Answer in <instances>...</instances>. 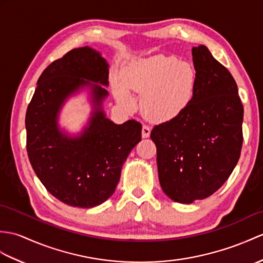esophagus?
<instances>
[{
    "label": "esophagus",
    "instance_id": "obj_1",
    "mask_svg": "<svg viewBox=\"0 0 263 263\" xmlns=\"http://www.w3.org/2000/svg\"><path fill=\"white\" fill-rule=\"evenodd\" d=\"M150 133H151L150 126L144 124V125L142 126V138H148V137L150 136Z\"/></svg>",
    "mask_w": 263,
    "mask_h": 263
}]
</instances>
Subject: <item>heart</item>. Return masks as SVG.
<instances>
[{"label":"heart","instance_id":"1","mask_svg":"<svg viewBox=\"0 0 263 263\" xmlns=\"http://www.w3.org/2000/svg\"><path fill=\"white\" fill-rule=\"evenodd\" d=\"M197 71L185 60L172 56H155L130 65L123 71L115 94L122 105L132 108L127 90L142 95L141 107L151 121L177 119L191 106L197 90Z\"/></svg>","mask_w":263,"mask_h":263}]
</instances>
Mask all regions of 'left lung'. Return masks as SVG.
Here are the masks:
<instances>
[{
  "mask_svg": "<svg viewBox=\"0 0 263 263\" xmlns=\"http://www.w3.org/2000/svg\"><path fill=\"white\" fill-rule=\"evenodd\" d=\"M196 96L180 117L156 125L151 140L162 191L182 204L222 187L240 159L243 105L233 76L205 46L193 47Z\"/></svg>",
  "mask_w": 263,
  "mask_h": 263,
  "instance_id": "left-lung-1",
  "label": "left lung"
}]
</instances>
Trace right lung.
<instances>
[{
    "mask_svg": "<svg viewBox=\"0 0 263 263\" xmlns=\"http://www.w3.org/2000/svg\"><path fill=\"white\" fill-rule=\"evenodd\" d=\"M108 65L88 47L72 49L42 71L26 113L27 151L35 175L53 197L89 209L115 192L122 164L141 141L142 125L134 120L117 125L97 109L79 138L58 130L57 117L66 97L82 86H91L101 106L107 85ZM88 81H86V79Z\"/></svg>",
    "mask_w": 263,
    "mask_h": 263,
    "instance_id": "add662e5",
    "label": "right lung"
}]
</instances>
